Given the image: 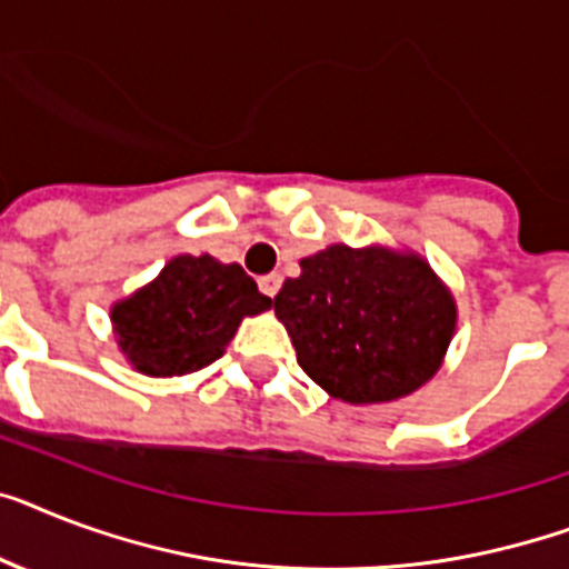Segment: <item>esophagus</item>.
I'll return each instance as SVG.
<instances>
[{
	"label": "esophagus",
	"mask_w": 569,
	"mask_h": 569,
	"mask_svg": "<svg viewBox=\"0 0 569 569\" xmlns=\"http://www.w3.org/2000/svg\"><path fill=\"white\" fill-rule=\"evenodd\" d=\"M280 283H283V277H280V274L260 277V292L269 295V298H274V295L280 292Z\"/></svg>",
	"instance_id": "obj_1"
}]
</instances>
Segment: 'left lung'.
<instances>
[{"instance_id":"left-lung-1","label":"left lung","mask_w":569,"mask_h":569,"mask_svg":"<svg viewBox=\"0 0 569 569\" xmlns=\"http://www.w3.org/2000/svg\"><path fill=\"white\" fill-rule=\"evenodd\" d=\"M298 365L345 403H389L436 377L456 300L429 262L395 248L330 244L274 298Z\"/></svg>"}]
</instances>
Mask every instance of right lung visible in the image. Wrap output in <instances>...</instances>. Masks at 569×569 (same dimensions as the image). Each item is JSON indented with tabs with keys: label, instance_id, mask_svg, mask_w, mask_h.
Returning a JSON list of instances; mask_svg holds the SVG:
<instances>
[{
	"label": "right lung",
	"instance_id": "right-lung-1",
	"mask_svg": "<svg viewBox=\"0 0 569 569\" xmlns=\"http://www.w3.org/2000/svg\"><path fill=\"white\" fill-rule=\"evenodd\" d=\"M271 298L237 262L180 253L163 271L110 309L122 357L149 377H183L224 353L244 316H260Z\"/></svg>",
	"mask_w": 569,
	"mask_h": 569
}]
</instances>
